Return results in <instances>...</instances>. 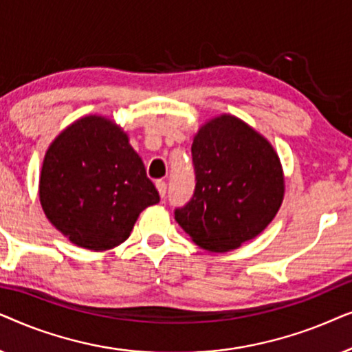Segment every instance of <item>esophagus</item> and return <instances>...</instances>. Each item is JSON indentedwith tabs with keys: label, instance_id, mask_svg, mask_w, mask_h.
<instances>
[{
	"label": "esophagus",
	"instance_id": "1",
	"mask_svg": "<svg viewBox=\"0 0 352 352\" xmlns=\"http://www.w3.org/2000/svg\"><path fill=\"white\" fill-rule=\"evenodd\" d=\"M155 186H157V189H158V194H160V197L163 199V197H165V194H166V182L162 181V179H158L155 182Z\"/></svg>",
	"mask_w": 352,
	"mask_h": 352
}]
</instances>
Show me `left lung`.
I'll return each mask as SVG.
<instances>
[{"mask_svg": "<svg viewBox=\"0 0 352 352\" xmlns=\"http://www.w3.org/2000/svg\"><path fill=\"white\" fill-rule=\"evenodd\" d=\"M195 190L175 219L199 247L239 248L277 214L285 181L271 142L234 115H219L192 142Z\"/></svg>", "mask_w": 352, "mask_h": 352, "instance_id": "8db88e82", "label": "left lung"}]
</instances>
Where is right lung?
<instances>
[{
  "instance_id": "add662e5",
  "label": "right lung",
  "mask_w": 352,
  "mask_h": 352,
  "mask_svg": "<svg viewBox=\"0 0 352 352\" xmlns=\"http://www.w3.org/2000/svg\"><path fill=\"white\" fill-rule=\"evenodd\" d=\"M40 201L72 243L104 252L123 243L141 211L160 195L128 134L112 120L89 115L67 126L46 151Z\"/></svg>"
}]
</instances>
